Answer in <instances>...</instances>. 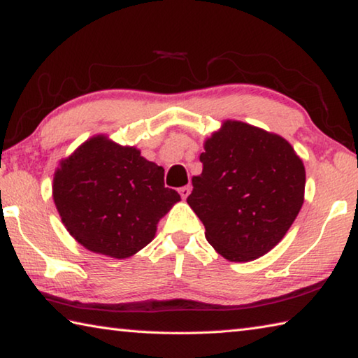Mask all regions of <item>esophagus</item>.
<instances>
[{"label": "esophagus", "mask_w": 358, "mask_h": 358, "mask_svg": "<svg viewBox=\"0 0 358 358\" xmlns=\"http://www.w3.org/2000/svg\"><path fill=\"white\" fill-rule=\"evenodd\" d=\"M178 192H180L181 199H183V201H186L187 196H189V192H191V187L189 186H183V187H180Z\"/></svg>", "instance_id": "obj_1"}]
</instances>
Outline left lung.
Listing matches in <instances>:
<instances>
[{"label":"left lung","instance_id":"obj_1","mask_svg":"<svg viewBox=\"0 0 358 358\" xmlns=\"http://www.w3.org/2000/svg\"><path fill=\"white\" fill-rule=\"evenodd\" d=\"M202 173L187 203L205 238L230 262H250L280 243L305 201V166L286 138L226 120L203 143Z\"/></svg>","mask_w":358,"mask_h":358}]
</instances>
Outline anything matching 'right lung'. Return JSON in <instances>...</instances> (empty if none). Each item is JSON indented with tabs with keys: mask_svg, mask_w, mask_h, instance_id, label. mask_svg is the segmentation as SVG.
Instances as JSON below:
<instances>
[{
	"mask_svg": "<svg viewBox=\"0 0 358 358\" xmlns=\"http://www.w3.org/2000/svg\"><path fill=\"white\" fill-rule=\"evenodd\" d=\"M52 189L72 237L113 259H128L147 246L161 217L180 202V194L164 186V169L104 134L59 161Z\"/></svg>",
	"mask_w": 358,
	"mask_h": 358,
	"instance_id": "1",
	"label": "right lung"
}]
</instances>
